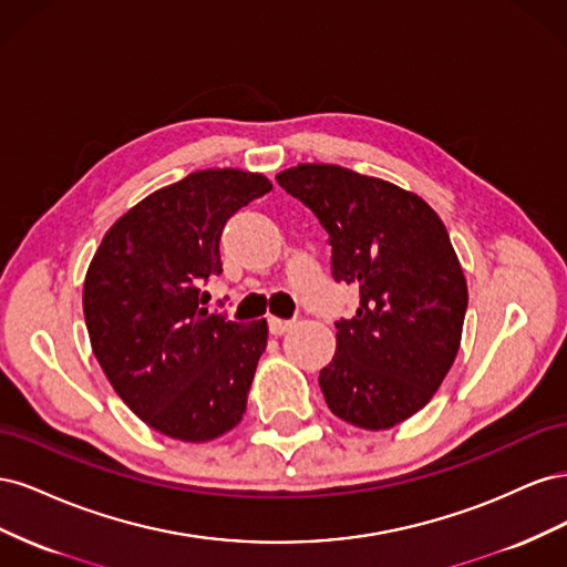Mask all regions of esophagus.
<instances>
[{"label": "esophagus", "instance_id": "34e87169", "mask_svg": "<svg viewBox=\"0 0 567 567\" xmlns=\"http://www.w3.org/2000/svg\"><path fill=\"white\" fill-rule=\"evenodd\" d=\"M293 323H296V321H290V319L271 317V319H269V333H271V336H284L286 331L293 329Z\"/></svg>", "mask_w": 567, "mask_h": 567}]
</instances>
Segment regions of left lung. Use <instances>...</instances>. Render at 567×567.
I'll use <instances>...</instances> for the list:
<instances>
[{"label":"left lung","mask_w":567,"mask_h":567,"mask_svg":"<svg viewBox=\"0 0 567 567\" xmlns=\"http://www.w3.org/2000/svg\"><path fill=\"white\" fill-rule=\"evenodd\" d=\"M277 182L329 231L333 279L359 288L319 373L326 404L388 431L433 400L461 346L468 286L450 234L421 196L348 167L300 163Z\"/></svg>","instance_id":"8db88e82"}]
</instances>
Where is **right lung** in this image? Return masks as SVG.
<instances>
[{
  "instance_id": "obj_1",
  "label": "right lung",
  "mask_w": 567,
  "mask_h": 567,
  "mask_svg": "<svg viewBox=\"0 0 567 567\" xmlns=\"http://www.w3.org/2000/svg\"><path fill=\"white\" fill-rule=\"evenodd\" d=\"M271 192L260 173L198 169L130 208L96 248L82 290L92 352L148 427L182 442L229 433L267 348V321H229L198 305L221 274L227 219Z\"/></svg>"
}]
</instances>
